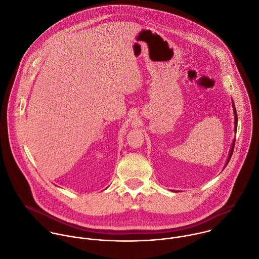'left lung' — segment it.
I'll return each mask as SVG.
<instances>
[{"mask_svg": "<svg viewBox=\"0 0 259 259\" xmlns=\"http://www.w3.org/2000/svg\"><path fill=\"white\" fill-rule=\"evenodd\" d=\"M232 105H233V111H234V119H235V122H234V123H235L234 131L236 132V131H237V122H238V118H237V113H236V109H235V105H234V103H232ZM234 145H235V140L232 142V146H231V149H230V152H229V156H228V159H227V162H226L225 166L228 164V162H229V160H230V158H231V156H232V154H233Z\"/></svg>", "mask_w": 259, "mask_h": 259, "instance_id": "left-lung-1", "label": "left lung"}]
</instances>
